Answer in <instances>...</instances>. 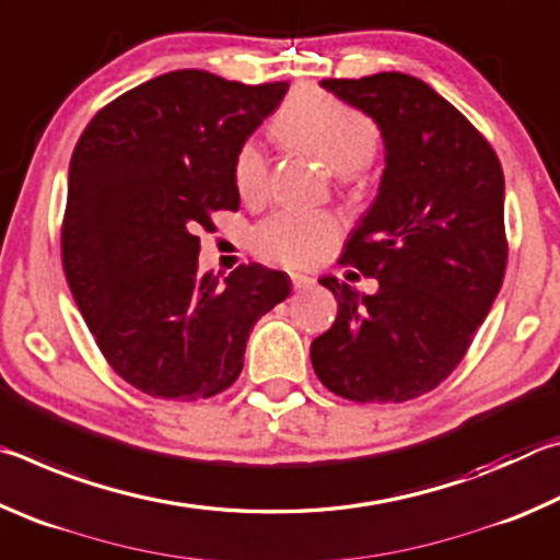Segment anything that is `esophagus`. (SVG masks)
Here are the masks:
<instances>
[{
    "label": "esophagus",
    "instance_id": "esophagus-1",
    "mask_svg": "<svg viewBox=\"0 0 560 560\" xmlns=\"http://www.w3.org/2000/svg\"><path fill=\"white\" fill-rule=\"evenodd\" d=\"M291 283L293 289H308L311 283H314V277H308V273H301V271H291Z\"/></svg>",
    "mask_w": 560,
    "mask_h": 560
}]
</instances>
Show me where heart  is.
Masks as SVG:
<instances>
[{"instance_id": "1", "label": "heart", "mask_w": 560, "mask_h": 560, "mask_svg": "<svg viewBox=\"0 0 560 560\" xmlns=\"http://www.w3.org/2000/svg\"><path fill=\"white\" fill-rule=\"evenodd\" d=\"M283 148L320 160L330 173L353 175L377 153L375 122L326 91L299 89L283 101L271 120ZM269 163L257 143H244L234 158V187L244 202L267 195ZM340 222L328 212H277L254 230V246L264 257L291 267H311L326 257L338 240Z\"/></svg>"}]
</instances>
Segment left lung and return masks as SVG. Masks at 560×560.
Returning a JSON list of instances; mask_svg holds the SVG:
<instances>
[{"label":"left lung","instance_id":"1","mask_svg":"<svg viewBox=\"0 0 560 560\" xmlns=\"http://www.w3.org/2000/svg\"><path fill=\"white\" fill-rule=\"evenodd\" d=\"M320 89L373 118L385 167L340 257L375 277L377 291L318 279L338 316L311 343V363L348 400L405 402L457 368L501 289L504 173L477 128L415 75L326 79Z\"/></svg>","mask_w":560,"mask_h":560}]
</instances>
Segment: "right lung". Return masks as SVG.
Listing matches in <instances>:
<instances>
[{
    "label": "right lung",
    "mask_w": 560,
    "mask_h": 560,
    "mask_svg": "<svg viewBox=\"0 0 560 560\" xmlns=\"http://www.w3.org/2000/svg\"><path fill=\"white\" fill-rule=\"evenodd\" d=\"M289 81L244 86L173 71L108 103L75 143L61 254L86 326L122 381L200 400L242 373L254 324L291 293L287 271L200 273L210 214L240 210L234 158Z\"/></svg>",
    "instance_id": "add662e5"
}]
</instances>
